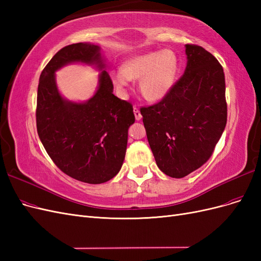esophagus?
Segmentation results:
<instances>
[{
    "mask_svg": "<svg viewBox=\"0 0 261 261\" xmlns=\"http://www.w3.org/2000/svg\"><path fill=\"white\" fill-rule=\"evenodd\" d=\"M134 113H135L136 120H137V121H140V120H141V113H140V111H139L138 108H137L136 106L134 107Z\"/></svg>",
    "mask_w": 261,
    "mask_h": 261,
    "instance_id": "obj_1",
    "label": "esophagus"
}]
</instances>
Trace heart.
<instances>
[{
  "instance_id": "heart-1",
  "label": "heart",
  "mask_w": 261,
  "mask_h": 261,
  "mask_svg": "<svg viewBox=\"0 0 261 261\" xmlns=\"http://www.w3.org/2000/svg\"><path fill=\"white\" fill-rule=\"evenodd\" d=\"M178 70L176 54L171 50L149 52L126 61L122 69L111 72L113 84L120 89L129 81H139V90L149 101L165 98L174 86Z\"/></svg>"
}]
</instances>
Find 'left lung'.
I'll return each instance as SVG.
<instances>
[{"label":"left lung","mask_w":261,"mask_h":261,"mask_svg":"<svg viewBox=\"0 0 261 261\" xmlns=\"http://www.w3.org/2000/svg\"><path fill=\"white\" fill-rule=\"evenodd\" d=\"M187 66L169 94L140 113L158 168L180 178L213 153L226 125L223 67L196 44H186Z\"/></svg>","instance_id":"1"}]
</instances>
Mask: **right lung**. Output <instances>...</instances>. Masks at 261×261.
Segmentation results:
<instances>
[{
    "label": "right lung",
    "instance_id": "obj_1",
    "mask_svg": "<svg viewBox=\"0 0 261 261\" xmlns=\"http://www.w3.org/2000/svg\"><path fill=\"white\" fill-rule=\"evenodd\" d=\"M73 62L103 69L100 48L74 43L62 48L43 68L37 94L39 138L55 165L65 174L88 184H101L121 170L127 147V132L135 122L130 102L113 94V84L102 70L99 88L84 103L61 97L55 70Z\"/></svg>",
    "mask_w": 261,
    "mask_h": 261
}]
</instances>
